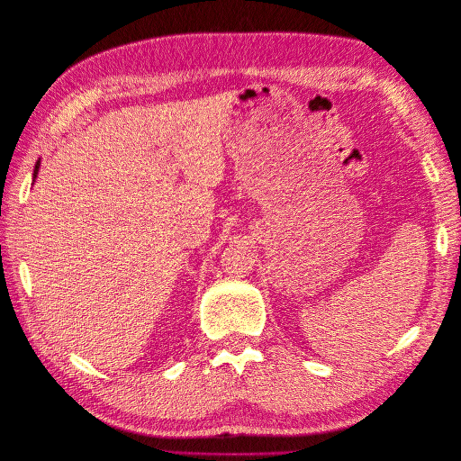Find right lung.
I'll return each instance as SVG.
<instances>
[{
    "label": "right lung",
    "instance_id": "right-lung-1",
    "mask_svg": "<svg viewBox=\"0 0 461 461\" xmlns=\"http://www.w3.org/2000/svg\"><path fill=\"white\" fill-rule=\"evenodd\" d=\"M39 168H41V158L36 160V165H34V174H32V182H34V178H36V174H39Z\"/></svg>",
    "mask_w": 461,
    "mask_h": 461
}]
</instances>
